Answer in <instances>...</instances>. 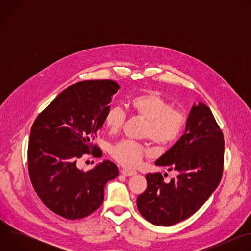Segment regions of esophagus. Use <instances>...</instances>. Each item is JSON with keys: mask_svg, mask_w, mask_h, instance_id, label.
<instances>
[{"mask_svg": "<svg viewBox=\"0 0 251 251\" xmlns=\"http://www.w3.org/2000/svg\"><path fill=\"white\" fill-rule=\"evenodd\" d=\"M121 174H122L123 176H131L136 175V174H137V172H136V171H134V170L123 169V170H121Z\"/></svg>", "mask_w": 251, "mask_h": 251, "instance_id": "esophagus-1", "label": "esophagus"}]
</instances>
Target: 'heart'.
<instances>
[{"instance_id": "b5f03b06", "label": "heart", "mask_w": 251, "mask_h": 251, "mask_svg": "<svg viewBox=\"0 0 251 251\" xmlns=\"http://www.w3.org/2000/svg\"><path fill=\"white\" fill-rule=\"evenodd\" d=\"M132 112L145 120L142 135L150 138L160 146H166L174 142L185 125L184 114L171 108L170 103L156 91L139 94L130 101ZM125 113L118 106L111 107L106 112L104 122L111 133L118 132L124 122ZM112 157L121 165L135 167L146 153V148L129 140H123L111 148Z\"/></svg>"}]
</instances>
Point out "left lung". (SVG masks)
<instances>
[{
	"label": "left lung",
	"instance_id": "obj_1",
	"mask_svg": "<svg viewBox=\"0 0 251 251\" xmlns=\"http://www.w3.org/2000/svg\"><path fill=\"white\" fill-rule=\"evenodd\" d=\"M224 150V135L209 107L194 103L184 134L155 162L178 174L170 183H165L161 173L145 176L147 189L137 199L140 213L161 226L193 216L220 184Z\"/></svg>",
	"mask_w": 251,
	"mask_h": 251
}]
</instances>
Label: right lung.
<instances>
[{
  "label": "right lung",
  "mask_w": 251,
  "mask_h": 251,
  "mask_svg": "<svg viewBox=\"0 0 251 251\" xmlns=\"http://www.w3.org/2000/svg\"><path fill=\"white\" fill-rule=\"evenodd\" d=\"M119 89L112 80H85L61 91L35 119L28 141V172L43 202L67 220L85 218L103 202L104 188L118 175L117 166L104 160L83 172L77 160L91 151L111 97Z\"/></svg>",
  "instance_id": "right-lung-1"
}]
</instances>
